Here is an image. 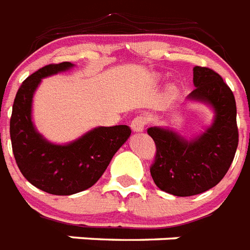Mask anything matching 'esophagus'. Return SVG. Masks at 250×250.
Returning a JSON list of instances; mask_svg holds the SVG:
<instances>
[{
    "label": "esophagus",
    "mask_w": 250,
    "mask_h": 250,
    "mask_svg": "<svg viewBox=\"0 0 250 250\" xmlns=\"http://www.w3.org/2000/svg\"><path fill=\"white\" fill-rule=\"evenodd\" d=\"M146 123H148V119L143 115H139V117L133 118L131 122V128L135 132H141V131H144Z\"/></svg>",
    "instance_id": "1"
}]
</instances>
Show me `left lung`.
<instances>
[{
  "instance_id": "left-lung-1",
  "label": "left lung",
  "mask_w": 250,
  "mask_h": 250,
  "mask_svg": "<svg viewBox=\"0 0 250 250\" xmlns=\"http://www.w3.org/2000/svg\"><path fill=\"white\" fill-rule=\"evenodd\" d=\"M193 101L213 107L214 122L193 140H186L168 128L150 127L156 144L150 175L156 186L167 193L187 197L202 193L221 182L232 164L239 144L236 102L229 86L211 68H193Z\"/></svg>"
}]
</instances>
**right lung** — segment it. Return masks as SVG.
Masks as SVG:
<instances>
[{
    "label": "right lung",
    "instance_id": "1",
    "mask_svg": "<svg viewBox=\"0 0 250 250\" xmlns=\"http://www.w3.org/2000/svg\"><path fill=\"white\" fill-rule=\"evenodd\" d=\"M74 67L70 62L44 66L21 83L10 118L11 146L19 170L46 193L68 196L93 186L131 135L128 125L97 127L64 145L49 143L32 123V98L41 79Z\"/></svg>",
    "mask_w": 250,
    "mask_h": 250
}]
</instances>
